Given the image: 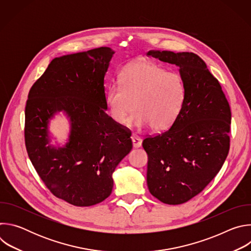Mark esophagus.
<instances>
[{
    "mask_svg": "<svg viewBox=\"0 0 251 251\" xmlns=\"http://www.w3.org/2000/svg\"><path fill=\"white\" fill-rule=\"evenodd\" d=\"M131 139H132V143H133L134 148H140L142 146V140L140 138H138L135 135H132Z\"/></svg>",
    "mask_w": 251,
    "mask_h": 251,
    "instance_id": "obj_1",
    "label": "esophagus"
}]
</instances>
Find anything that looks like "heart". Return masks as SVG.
<instances>
[{
	"label": "heart",
	"instance_id": "b5f03b06",
	"mask_svg": "<svg viewBox=\"0 0 251 251\" xmlns=\"http://www.w3.org/2000/svg\"><path fill=\"white\" fill-rule=\"evenodd\" d=\"M185 98L182 77L166 71L159 64L140 60L127 65L120 75V85L111 84L105 91V106L111 119L137 129L151 126L154 131L171 127L181 112Z\"/></svg>",
	"mask_w": 251,
	"mask_h": 251
}]
</instances>
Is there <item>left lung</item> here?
Listing matches in <instances>:
<instances>
[{
  "instance_id": "1",
  "label": "left lung",
  "mask_w": 251,
  "mask_h": 251,
  "mask_svg": "<svg viewBox=\"0 0 251 251\" xmlns=\"http://www.w3.org/2000/svg\"><path fill=\"white\" fill-rule=\"evenodd\" d=\"M147 55L177 66L185 86L183 107L171 128L143 141L150 193L162 202L181 204L222 169L229 150L230 108L219 81L196 53L149 50Z\"/></svg>"
}]
</instances>
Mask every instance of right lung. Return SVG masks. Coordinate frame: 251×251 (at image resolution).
Here are the masks:
<instances>
[{"label":"right lung","mask_w":251,"mask_h":251,"mask_svg":"<svg viewBox=\"0 0 251 251\" xmlns=\"http://www.w3.org/2000/svg\"><path fill=\"white\" fill-rule=\"evenodd\" d=\"M114 53L101 47L55 57L27 96L28 158L49 190L76 206L110 196L112 175L132 149L129 131L106 114L104 77ZM60 113L70 127L62 146L50 130Z\"/></svg>","instance_id":"add662e5"}]
</instances>
